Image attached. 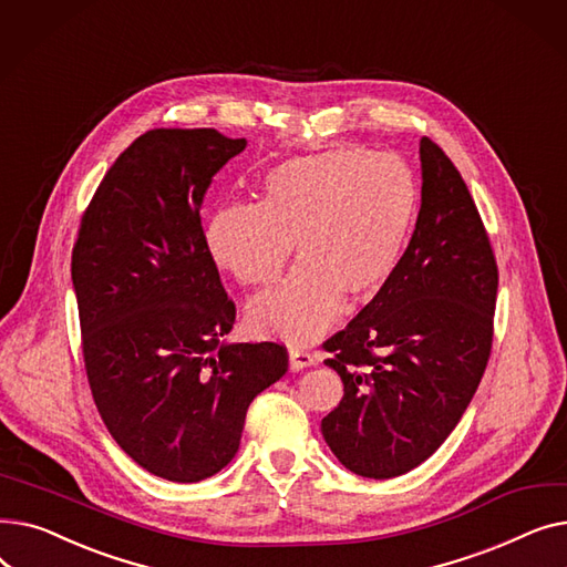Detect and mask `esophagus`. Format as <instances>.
Instances as JSON below:
<instances>
[{
    "instance_id": "34e87169",
    "label": "esophagus",
    "mask_w": 567,
    "mask_h": 567,
    "mask_svg": "<svg viewBox=\"0 0 567 567\" xmlns=\"http://www.w3.org/2000/svg\"><path fill=\"white\" fill-rule=\"evenodd\" d=\"M317 365V355L306 351V349H299V347H291L289 349V368L291 370H303V368H312Z\"/></svg>"
}]
</instances>
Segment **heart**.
<instances>
[{"instance_id": "obj_1", "label": "heart", "mask_w": 567, "mask_h": 567, "mask_svg": "<svg viewBox=\"0 0 567 567\" xmlns=\"http://www.w3.org/2000/svg\"><path fill=\"white\" fill-rule=\"evenodd\" d=\"M421 190L393 154L331 148L264 176L257 204H227L204 231L208 257L244 287H271L296 246L299 268L250 306L259 336L310 342L344 299L363 303L391 282L419 218Z\"/></svg>"}]
</instances>
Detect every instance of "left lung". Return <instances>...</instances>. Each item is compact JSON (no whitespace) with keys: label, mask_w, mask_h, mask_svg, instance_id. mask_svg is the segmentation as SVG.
I'll list each match as a JSON object with an SVG mask.
<instances>
[{"label":"left lung","mask_w":567,"mask_h":567,"mask_svg":"<svg viewBox=\"0 0 567 567\" xmlns=\"http://www.w3.org/2000/svg\"><path fill=\"white\" fill-rule=\"evenodd\" d=\"M421 165V212L395 276L321 344L344 383L321 434L349 471L374 481L423 464L449 439L494 340L498 266L478 206L430 137Z\"/></svg>","instance_id":"8db88e82"}]
</instances>
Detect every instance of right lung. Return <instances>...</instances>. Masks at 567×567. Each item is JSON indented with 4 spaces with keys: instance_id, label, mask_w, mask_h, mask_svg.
<instances>
[{
    "instance_id": "add662e5",
    "label": "right lung",
    "mask_w": 567,
    "mask_h": 567,
    "mask_svg": "<svg viewBox=\"0 0 567 567\" xmlns=\"http://www.w3.org/2000/svg\"><path fill=\"white\" fill-rule=\"evenodd\" d=\"M246 148L214 128H154L114 161L71 257L82 359L122 451L172 483L231 462L246 411L289 368L280 342L223 344L236 306L208 257L202 199Z\"/></svg>"
}]
</instances>
